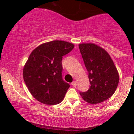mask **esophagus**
I'll return each mask as SVG.
<instances>
[{
	"label": "esophagus",
	"instance_id": "obj_1",
	"mask_svg": "<svg viewBox=\"0 0 134 134\" xmlns=\"http://www.w3.org/2000/svg\"><path fill=\"white\" fill-rule=\"evenodd\" d=\"M71 85H72V86H74V87H76V85H77L76 82V81H73V82L71 83Z\"/></svg>",
	"mask_w": 134,
	"mask_h": 134
}]
</instances>
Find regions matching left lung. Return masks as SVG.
Masks as SVG:
<instances>
[{
    "instance_id": "1",
    "label": "left lung",
    "mask_w": 134,
    "mask_h": 134,
    "mask_svg": "<svg viewBox=\"0 0 134 134\" xmlns=\"http://www.w3.org/2000/svg\"><path fill=\"white\" fill-rule=\"evenodd\" d=\"M79 48L90 83L88 91L80 93L81 97L91 104L106 100L115 93L119 81L113 60L104 48L94 43H82Z\"/></svg>"
}]
</instances>
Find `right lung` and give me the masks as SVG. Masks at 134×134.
Wrapping results in <instances>:
<instances>
[{
    "instance_id": "1",
    "label": "right lung",
    "mask_w": 134,
    "mask_h": 134,
    "mask_svg": "<svg viewBox=\"0 0 134 134\" xmlns=\"http://www.w3.org/2000/svg\"><path fill=\"white\" fill-rule=\"evenodd\" d=\"M74 47L72 43L55 40L40 44L31 52L24 66L23 78L39 102L55 105L63 100L70 85L62 78V58Z\"/></svg>"
}]
</instances>
